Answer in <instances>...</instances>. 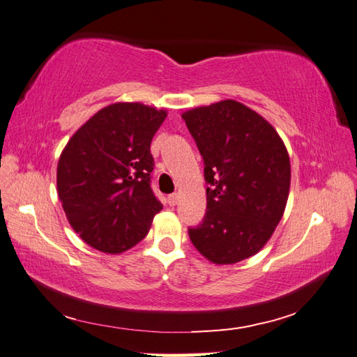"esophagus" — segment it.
I'll list each match as a JSON object with an SVG mask.
<instances>
[{
	"instance_id": "obj_1",
	"label": "esophagus",
	"mask_w": 357,
	"mask_h": 357,
	"mask_svg": "<svg viewBox=\"0 0 357 357\" xmlns=\"http://www.w3.org/2000/svg\"><path fill=\"white\" fill-rule=\"evenodd\" d=\"M178 199H179V195L178 193H173V195H170L169 196V199H167V201H169V206H176V204H178Z\"/></svg>"
}]
</instances>
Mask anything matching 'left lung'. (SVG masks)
Returning <instances> with one entry per match:
<instances>
[{"label":"left lung","mask_w":357,"mask_h":357,"mask_svg":"<svg viewBox=\"0 0 357 357\" xmlns=\"http://www.w3.org/2000/svg\"><path fill=\"white\" fill-rule=\"evenodd\" d=\"M204 159L207 213L188 229L216 265L256 255L275 233L290 193L291 167L276 128L247 105L224 100L183 113Z\"/></svg>","instance_id":"left-lung-1"}]
</instances>
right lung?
I'll use <instances>...</instances> for the list:
<instances>
[{"label":"right lung","mask_w":357,"mask_h":357,"mask_svg":"<svg viewBox=\"0 0 357 357\" xmlns=\"http://www.w3.org/2000/svg\"><path fill=\"white\" fill-rule=\"evenodd\" d=\"M167 110L115 102L86 121L61 151L58 196L72 229L102 253L119 255L147 236L162 210L150 187V144Z\"/></svg>","instance_id":"obj_1"}]
</instances>
